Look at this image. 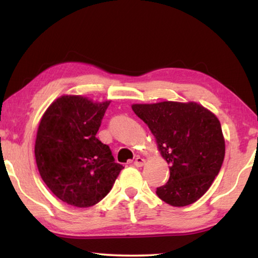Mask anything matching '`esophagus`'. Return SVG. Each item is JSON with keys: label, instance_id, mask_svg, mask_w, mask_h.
<instances>
[{"label": "esophagus", "instance_id": "1", "mask_svg": "<svg viewBox=\"0 0 258 258\" xmlns=\"http://www.w3.org/2000/svg\"><path fill=\"white\" fill-rule=\"evenodd\" d=\"M145 164H146V159H143L142 157H140V156H138L134 160V165L137 166V167H142Z\"/></svg>", "mask_w": 258, "mask_h": 258}]
</instances>
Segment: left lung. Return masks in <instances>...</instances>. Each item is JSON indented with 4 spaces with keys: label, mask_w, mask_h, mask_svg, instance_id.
I'll list each match as a JSON object with an SVG mask.
<instances>
[{
    "label": "left lung",
    "mask_w": 258,
    "mask_h": 258,
    "mask_svg": "<svg viewBox=\"0 0 258 258\" xmlns=\"http://www.w3.org/2000/svg\"><path fill=\"white\" fill-rule=\"evenodd\" d=\"M132 109L148 125L169 164V180L157 187V196L174 207L197 202L223 164L225 141L220 120L194 101L134 103Z\"/></svg>",
    "instance_id": "1"
}]
</instances>
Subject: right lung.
Here are the masks:
<instances>
[{
	"mask_svg": "<svg viewBox=\"0 0 258 258\" xmlns=\"http://www.w3.org/2000/svg\"><path fill=\"white\" fill-rule=\"evenodd\" d=\"M110 101L82 95L55 99L42 116L35 159L42 180L63 203L91 207L111 190L123 166L95 137Z\"/></svg>",
	"mask_w": 258,
	"mask_h": 258,
	"instance_id": "add662e5",
	"label": "right lung"
}]
</instances>
